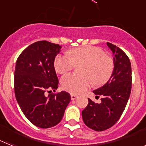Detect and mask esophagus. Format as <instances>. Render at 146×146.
<instances>
[{
	"label": "esophagus",
	"instance_id": "1",
	"mask_svg": "<svg viewBox=\"0 0 146 146\" xmlns=\"http://www.w3.org/2000/svg\"><path fill=\"white\" fill-rule=\"evenodd\" d=\"M77 98V95H75V94H71V99H72V100H74V99H76Z\"/></svg>",
	"mask_w": 146,
	"mask_h": 146
}]
</instances>
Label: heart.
Returning a JSON list of instances; mask_svg holds the SVG:
<instances>
[{"instance_id":"heart-1","label":"heart","mask_w":146,"mask_h":146,"mask_svg":"<svg viewBox=\"0 0 146 146\" xmlns=\"http://www.w3.org/2000/svg\"><path fill=\"white\" fill-rule=\"evenodd\" d=\"M69 55H56L54 59L55 71L60 74L72 70L75 66L83 65L82 74L77 76L69 74L63 77L62 87L72 94H80L88 88L91 80L95 86H102L111 77L114 69L112 58L104 55V51L97 47H82L73 49Z\"/></svg>"}]
</instances>
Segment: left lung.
<instances>
[{
  "label": "left lung",
  "mask_w": 146,
  "mask_h": 146,
  "mask_svg": "<svg viewBox=\"0 0 146 146\" xmlns=\"http://www.w3.org/2000/svg\"><path fill=\"white\" fill-rule=\"evenodd\" d=\"M113 52L114 69L111 77L103 86L93 92L102 96L101 103L88 99L82 112V120L89 128L101 131L116 123L124 110L131 88V67L128 56L115 45L107 42Z\"/></svg>",
  "instance_id": "obj_1"
}]
</instances>
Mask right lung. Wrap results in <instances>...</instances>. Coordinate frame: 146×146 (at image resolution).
Listing matches in <instances>:
<instances>
[{"label": "right lung", "instance_id": "obj_1", "mask_svg": "<svg viewBox=\"0 0 146 146\" xmlns=\"http://www.w3.org/2000/svg\"><path fill=\"white\" fill-rule=\"evenodd\" d=\"M59 44L39 41L23 51L16 62L15 93L23 114L33 125L47 129L57 125L71 101L69 93L46 95L58 88V79L54 59L60 52Z\"/></svg>", "mask_w": 146, "mask_h": 146}]
</instances>
